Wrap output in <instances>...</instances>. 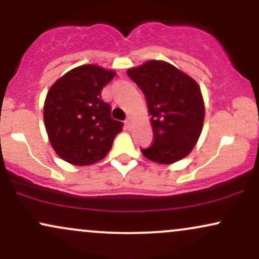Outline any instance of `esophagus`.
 Segmentation results:
<instances>
[{"label":"esophagus","mask_w":259,"mask_h":259,"mask_svg":"<svg viewBox=\"0 0 259 259\" xmlns=\"http://www.w3.org/2000/svg\"><path fill=\"white\" fill-rule=\"evenodd\" d=\"M125 123H126L127 126L132 125V123H133V117H132V115H129V117H127V119L125 120Z\"/></svg>","instance_id":"34e87169"}]
</instances>
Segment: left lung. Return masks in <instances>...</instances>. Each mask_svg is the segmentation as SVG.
<instances>
[{
    "mask_svg": "<svg viewBox=\"0 0 259 259\" xmlns=\"http://www.w3.org/2000/svg\"><path fill=\"white\" fill-rule=\"evenodd\" d=\"M126 73L146 97L153 127V144L141 150L142 154L160 164L183 159L195 147L203 126L200 86L164 61L152 59Z\"/></svg>",
    "mask_w": 259,
    "mask_h": 259,
    "instance_id": "left-lung-1",
    "label": "left lung"
}]
</instances>
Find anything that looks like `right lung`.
<instances>
[{"mask_svg":"<svg viewBox=\"0 0 259 259\" xmlns=\"http://www.w3.org/2000/svg\"><path fill=\"white\" fill-rule=\"evenodd\" d=\"M114 70L96 64L74 68L50 88L44 121L56 153L74 165L103 159L123 123L111 117V106L101 91L114 78Z\"/></svg>","mask_w":259,"mask_h":259,"instance_id":"1","label":"right lung"}]
</instances>
